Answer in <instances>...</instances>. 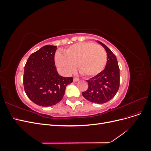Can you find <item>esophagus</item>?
<instances>
[{"mask_svg": "<svg viewBox=\"0 0 151 151\" xmlns=\"http://www.w3.org/2000/svg\"><path fill=\"white\" fill-rule=\"evenodd\" d=\"M79 81V79L78 78H77V77H74V82H77Z\"/></svg>", "mask_w": 151, "mask_h": 151, "instance_id": "esophagus-1", "label": "esophagus"}]
</instances>
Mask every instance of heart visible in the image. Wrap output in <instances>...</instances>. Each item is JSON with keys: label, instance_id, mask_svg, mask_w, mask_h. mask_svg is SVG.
Returning <instances> with one entry per match:
<instances>
[{"label": "heart", "instance_id": "heart-1", "mask_svg": "<svg viewBox=\"0 0 151 151\" xmlns=\"http://www.w3.org/2000/svg\"><path fill=\"white\" fill-rule=\"evenodd\" d=\"M107 53L105 50L93 42L79 43L68 47L64 55H55L57 65L65 73L75 69L77 64L82 75L93 77L99 74L106 67Z\"/></svg>", "mask_w": 151, "mask_h": 151}]
</instances>
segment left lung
<instances>
[{
    "mask_svg": "<svg viewBox=\"0 0 151 151\" xmlns=\"http://www.w3.org/2000/svg\"><path fill=\"white\" fill-rule=\"evenodd\" d=\"M107 53V63L104 69L96 76L87 80L88 89L82 93L88 101L98 104L105 103L116 95L120 86V68L114 53L103 43Z\"/></svg>",
    "mask_w": 151,
    "mask_h": 151,
    "instance_id": "8db88e82",
    "label": "left lung"
}]
</instances>
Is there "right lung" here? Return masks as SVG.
<instances>
[{"label":"right lung","mask_w":151,"mask_h":151,"mask_svg":"<svg viewBox=\"0 0 151 151\" xmlns=\"http://www.w3.org/2000/svg\"><path fill=\"white\" fill-rule=\"evenodd\" d=\"M57 46L45 45L31 54L24 67L23 84L30 100L41 106H52L60 102L72 77L58 74L55 66Z\"/></svg>","instance_id":"obj_1"}]
</instances>
